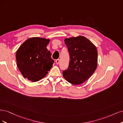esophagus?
<instances>
[{"label":"esophagus","mask_w":123,"mask_h":123,"mask_svg":"<svg viewBox=\"0 0 123 123\" xmlns=\"http://www.w3.org/2000/svg\"><path fill=\"white\" fill-rule=\"evenodd\" d=\"M55 62H56V64L58 65L59 64V59H56V61H55Z\"/></svg>","instance_id":"esophagus-1"}]
</instances>
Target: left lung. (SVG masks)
Wrapping results in <instances>:
<instances>
[{"instance_id": "1", "label": "left lung", "mask_w": 123, "mask_h": 123, "mask_svg": "<svg viewBox=\"0 0 123 123\" xmlns=\"http://www.w3.org/2000/svg\"><path fill=\"white\" fill-rule=\"evenodd\" d=\"M70 55L68 69L63 71L65 80L80 85L92 75L98 66V51L94 44L83 36L65 38Z\"/></svg>"}]
</instances>
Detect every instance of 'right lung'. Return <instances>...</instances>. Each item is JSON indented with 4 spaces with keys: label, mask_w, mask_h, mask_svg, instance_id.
<instances>
[{
    "label": "right lung",
    "mask_w": 123,
    "mask_h": 123,
    "mask_svg": "<svg viewBox=\"0 0 123 123\" xmlns=\"http://www.w3.org/2000/svg\"><path fill=\"white\" fill-rule=\"evenodd\" d=\"M50 40L31 37L26 40L17 50V66L25 79L33 82L44 77L53 66L54 61L47 46Z\"/></svg>",
    "instance_id": "obj_1"
}]
</instances>
